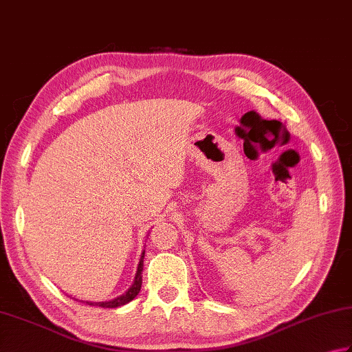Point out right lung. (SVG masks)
Listing matches in <instances>:
<instances>
[{"mask_svg":"<svg viewBox=\"0 0 352 352\" xmlns=\"http://www.w3.org/2000/svg\"><path fill=\"white\" fill-rule=\"evenodd\" d=\"M142 267H144V253L141 256V261H139L138 265V273L135 277V282L131 285L130 289L127 293L116 297L113 300H109V302H85L87 305H91V307H102V308H118V307H122V305L129 303L135 299L138 296L139 291H141V285H142Z\"/></svg>","mask_w":352,"mask_h":352,"instance_id":"obj_1","label":"right lung"}]
</instances>
